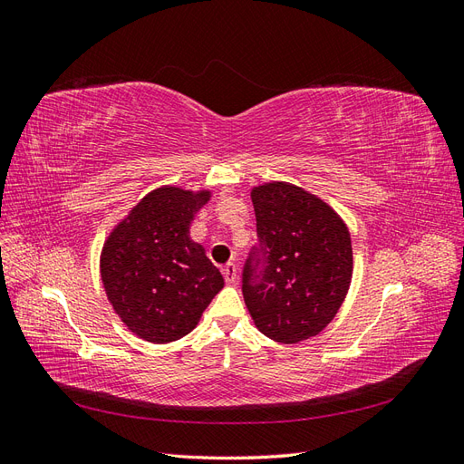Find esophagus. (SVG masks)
Wrapping results in <instances>:
<instances>
[{
    "mask_svg": "<svg viewBox=\"0 0 464 464\" xmlns=\"http://www.w3.org/2000/svg\"><path fill=\"white\" fill-rule=\"evenodd\" d=\"M222 275H224V278H227L228 285H234L236 278H237V266L234 263L224 265L222 266Z\"/></svg>",
    "mask_w": 464,
    "mask_h": 464,
    "instance_id": "obj_1",
    "label": "esophagus"
}]
</instances>
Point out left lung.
I'll list each match as a JSON object with an SVG mask.
<instances>
[{
    "instance_id": "left-lung-1",
    "label": "left lung",
    "mask_w": 464,
    "mask_h": 464,
    "mask_svg": "<svg viewBox=\"0 0 464 464\" xmlns=\"http://www.w3.org/2000/svg\"><path fill=\"white\" fill-rule=\"evenodd\" d=\"M257 246L242 273L256 327L294 344L325 329L353 278V242L343 218L305 189L271 181L251 189Z\"/></svg>"
}]
</instances>
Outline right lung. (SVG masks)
<instances>
[{"instance_id":"add662e5","label":"right lung","mask_w":464,"mask_h":464,"mask_svg":"<svg viewBox=\"0 0 464 464\" xmlns=\"http://www.w3.org/2000/svg\"><path fill=\"white\" fill-rule=\"evenodd\" d=\"M210 191L164 186L150 191L111 230L101 275L110 304L131 333L172 343L191 333L224 278L189 237Z\"/></svg>"}]
</instances>
